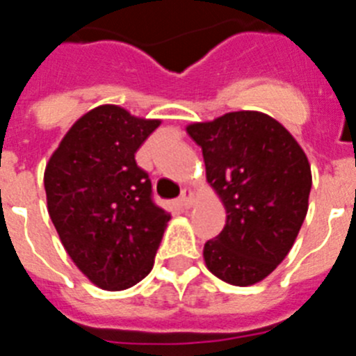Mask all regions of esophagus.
<instances>
[{"instance_id": "obj_1", "label": "esophagus", "mask_w": 356, "mask_h": 356, "mask_svg": "<svg viewBox=\"0 0 356 356\" xmlns=\"http://www.w3.org/2000/svg\"><path fill=\"white\" fill-rule=\"evenodd\" d=\"M193 200H194L193 188L185 187L180 194V205L184 207V209H191V207H193Z\"/></svg>"}]
</instances>
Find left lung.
<instances>
[{
    "label": "left lung",
    "mask_w": 356,
    "mask_h": 356,
    "mask_svg": "<svg viewBox=\"0 0 356 356\" xmlns=\"http://www.w3.org/2000/svg\"><path fill=\"white\" fill-rule=\"evenodd\" d=\"M187 134L203 151L207 180L228 213L221 234L207 241V267L226 284H257L300 234L312 188L307 155L276 119L251 110L194 122Z\"/></svg>",
    "instance_id": "left-lung-1"
}]
</instances>
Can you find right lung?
Wrapping results in <instances>:
<instances>
[{"label":"right lung","instance_id":"right-lung-1","mask_svg":"<svg viewBox=\"0 0 356 356\" xmlns=\"http://www.w3.org/2000/svg\"><path fill=\"white\" fill-rule=\"evenodd\" d=\"M102 105L78 119L44 172L48 212L65 251L97 287L122 291L153 269L171 219L155 205L135 153L159 128Z\"/></svg>","mask_w":356,"mask_h":356}]
</instances>
